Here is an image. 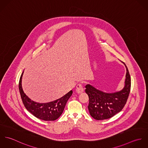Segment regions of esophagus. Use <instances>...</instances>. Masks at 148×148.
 <instances>
[{"label":"esophagus","mask_w":148,"mask_h":148,"mask_svg":"<svg viewBox=\"0 0 148 148\" xmlns=\"http://www.w3.org/2000/svg\"><path fill=\"white\" fill-rule=\"evenodd\" d=\"M76 91L78 93H81L84 92V88L82 84H78L76 86Z\"/></svg>","instance_id":"1"}]
</instances>
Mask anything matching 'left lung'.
Listing matches in <instances>:
<instances>
[{
	"label": "left lung",
	"instance_id": "obj_1",
	"mask_svg": "<svg viewBox=\"0 0 148 148\" xmlns=\"http://www.w3.org/2000/svg\"><path fill=\"white\" fill-rule=\"evenodd\" d=\"M124 88L120 92L107 93L90 85L85 86L89 97L88 110L90 116L97 120L109 119L120 112L127 103L131 87V79L127 66Z\"/></svg>",
	"mask_w": 148,
	"mask_h": 148
}]
</instances>
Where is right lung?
I'll return each mask as SVG.
<instances>
[{"label":"right lung","instance_id":"obj_1","mask_svg":"<svg viewBox=\"0 0 148 148\" xmlns=\"http://www.w3.org/2000/svg\"><path fill=\"white\" fill-rule=\"evenodd\" d=\"M21 74L19 83V89L23 104L32 114L36 118L44 121H54L58 119L63 112L65 104L71 96L73 92L69 91L63 97L50 103H39L29 99L24 92L21 86Z\"/></svg>","mask_w":148,"mask_h":148}]
</instances>
